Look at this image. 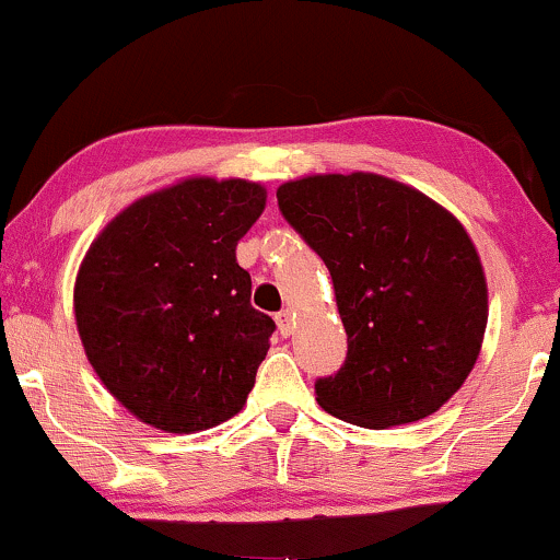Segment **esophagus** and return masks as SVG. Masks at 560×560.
<instances>
[{
    "label": "esophagus",
    "mask_w": 560,
    "mask_h": 560,
    "mask_svg": "<svg viewBox=\"0 0 560 560\" xmlns=\"http://www.w3.org/2000/svg\"><path fill=\"white\" fill-rule=\"evenodd\" d=\"M276 324H279V331L289 337V334L294 331V311L292 307H287V311H281L279 316H276Z\"/></svg>",
    "instance_id": "34e87169"
}]
</instances>
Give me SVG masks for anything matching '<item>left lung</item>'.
I'll use <instances>...</instances> for the list:
<instances>
[{
    "label": "left lung",
    "instance_id": "1",
    "mask_svg": "<svg viewBox=\"0 0 560 560\" xmlns=\"http://www.w3.org/2000/svg\"><path fill=\"white\" fill-rule=\"evenodd\" d=\"M331 273L347 361L316 382L326 413L387 429L436 413L477 363L487 279L450 210L378 173H316L276 189Z\"/></svg>",
    "mask_w": 560,
    "mask_h": 560
}]
</instances>
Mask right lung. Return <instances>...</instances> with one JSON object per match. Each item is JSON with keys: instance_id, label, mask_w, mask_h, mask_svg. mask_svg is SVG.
Here are the masks:
<instances>
[{"instance_id": "obj_1", "label": "right lung", "mask_w": 560, "mask_h": 560, "mask_svg": "<svg viewBox=\"0 0 560 560\" xmlns=\"http://www.w3.org/2000/svg\"><path fill=\"white\" fill-rule=\"evenodd\" d=\"M266 197L258 182L189 176L139 197L89 244L73 287L83 352L147 427L205 432L247 402L276 324L249 305L236 242Z\"/></svg>"}]
</instances>
